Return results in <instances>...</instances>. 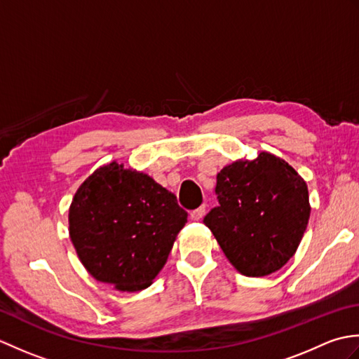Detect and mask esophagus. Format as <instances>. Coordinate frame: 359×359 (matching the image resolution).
I'll use <instances>...</instances> for the list:
<instances>
[{
  "instance_id": "34e87169",
  "label": "esophagus",
  "mask_w": 359,
  "mask_h": 359,
  "mask_svg": "<svg viewBox=\"0 0 359 359\" xmlns=\"http://www.w3.org/2000/svg\"><path fill=\"white\" fill-rule=\"evenodd\" d=\"M205 216V207H199L197 210L191 211V219L193 220H201Z\"/></svg>"
}]
</instances>
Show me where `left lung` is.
Segmentation results:
<instances>
[{
    "instance_id": "obj_1",
    "label": "left lung",
    "mask_w": 359,
    "mask_h": 359,
    "mask_svg": "<svg viewBox=\"0 0 359 359\" xmlns=\"http://www.w3.org/2000/svg\"><path fill=\"white\" fill-rule=\"evenodd\" d=\"M219 207L203 219L239 273L261 278L293 257L309 224L307 184L270 152L236 160L217 174Z\"/></svg>"
}]
</instances>
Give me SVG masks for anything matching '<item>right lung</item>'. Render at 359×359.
I'll use <instances>...</instances> for the list:
<instances>
[{"mask_svg": "<svg viewBox=\"0 0 359 359\" xmlns=\"http://www.w3.org/2000/svg\"><path fill=\"white\" fill-rule=\"evenodd\" d=\"M187 217L177 197L148 174L112 162L75 193L69 236L90 276L139 292L163 269Z\"/></svg>", "mask_w": 359, "mask_h": 359, "instance_id": "right-lung-1", "label": "right lung"}]
</instances>
